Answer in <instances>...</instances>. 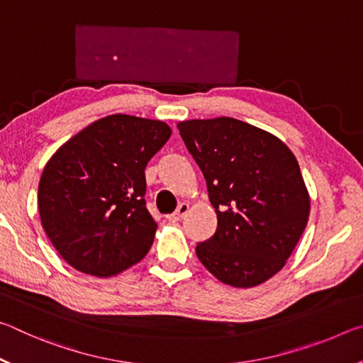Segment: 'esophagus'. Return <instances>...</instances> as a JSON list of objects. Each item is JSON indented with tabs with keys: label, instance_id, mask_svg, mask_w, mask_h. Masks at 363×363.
Listing matches in <instances>:
<instances>
[{
	"label": "esophagus",
	"instance_id": "esophagus-1",
	"mask_svg": "<svg viewBox=\"0 0 363 363\" xmlns=\"http://www.w3.org/2000/svg\"><path fill=\"white\" fill-rule=\"evenodd\" d=\"M189 211V203H182L177 206V210L173 213V214H168L167 219L169 220V223H176V220H181L184 216H186V213Z\"/></svg>",
	"mask_w": 363,
	"mask_h": 363
}]
</instances>
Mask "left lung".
<instances>
[{"instance_id":"8db88e82","label":"left lung","mask_w":363,"mask_h":363,"mask_svg":"<svg viewBox=\"0 0 363 363\" xmlns=\"http://www.w3.org/2000/svg\"><path fill=\"white\" fill-rule=\"evenodd\" d=\"M177 130L218 216L196 256L223 284H262L285 266L309 218L296 158L270 133L229 116L181 121Z\"/></svg>"}]
</instances>
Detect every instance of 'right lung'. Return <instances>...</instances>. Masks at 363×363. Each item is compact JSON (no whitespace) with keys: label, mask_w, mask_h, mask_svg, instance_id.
<instances>
[{"label":"right lung","mask_w":363,"mask_h":363,"mask_svg":"<svg viewBox=\"0 0 363 363\" xmlns=\"http://www.w3.org/2000/svg\"><path fill=\"white\" fill-rule=\"evenodd\" d=\"M167 123L110 115L54 153L38 186L43 229L79 272L110 277L147 255L157 223L145 206V167L167 144Z\"/></svg>","instance_id":"1"}]
</instances>
